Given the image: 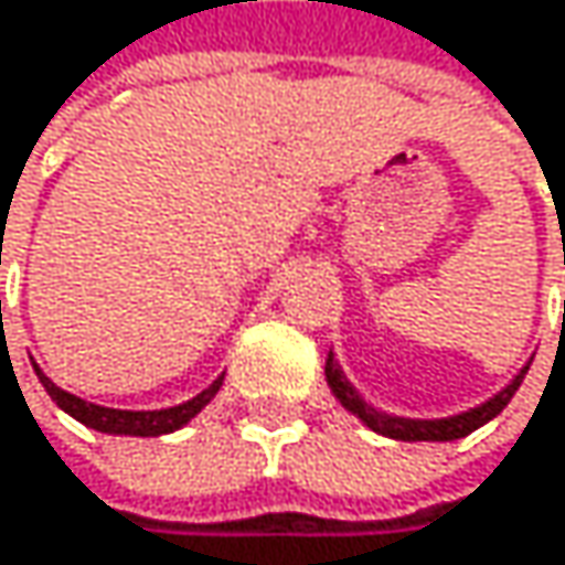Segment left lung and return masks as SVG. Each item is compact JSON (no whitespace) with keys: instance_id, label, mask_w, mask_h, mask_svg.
<instances>
[{"instance_id":"obj_1","label":"left lung","mask_w":565,"mask_h":565,"mask_svg":"<svg viewBox=\"0 0 565 565\" xmlns=\"http://www.w3.org/2000/svg\"><path fill=\"white\" fill-rule=\"evenodd\" d=\"M526 371H530V367H523V371L516 374V381H513L507 391H500L493 401H487L483 407L467 411V414H460V417H450V420H401V417H387V414L371 411V407L354 394V387L341 377V367L334 364V358H328V384H331V391L338 394V401H341L351 414H358L371 430H377V434H384V437H394V440H460V437L473 434L477 427H483L487 420H493V417L513 401V394H516V387L523 384Z\"/></svg>"}]
</instances>
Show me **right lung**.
Listing matches in <instances>:
<instances>
[{
  "mask_svg": "<svg viewBox=\"0 0 565 565\" xmlns=\"http://www.w3.org/2000/svg\"><path fill=\"white\" fill-rule=\"evenodd\" d=\"M35 374H39L42 387L49 391V397H52L65 414H72L78 424H85V427H92V430H102V434H128V437H161V434H171V430L184 427V424H188L214 394H217V387H221V377H217V381H214L207 391H201L194 401H188V404H181V407H168V411H111V407L85 404L82 397L65 394V391L55 387L39 367H35Z\"/></svg>",
  "mask_w": 565,
  "mask_h": 565,
  "instance_id": "obj_1",
  "label": "right lung"
}]
</instances>
